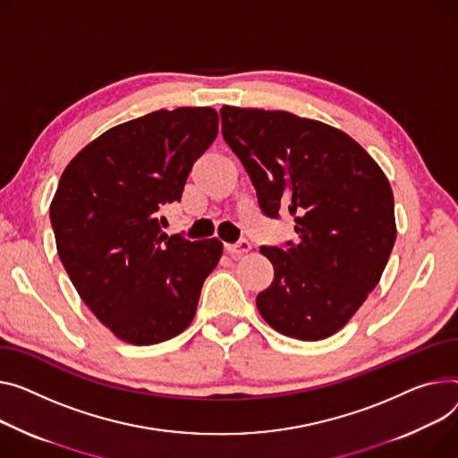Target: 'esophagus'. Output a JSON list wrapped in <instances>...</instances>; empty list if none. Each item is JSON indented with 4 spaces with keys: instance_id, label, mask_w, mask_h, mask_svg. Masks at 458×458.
Listing matches in <instances>:
<instances>
[{
    "instance_id": "34e87169",
    "label": "esophagus",
    "mask_w": 458,
    "mask_h": 458,
    "mask_svg": "<svg viewBox=\"0 0 458 458\" xmlns=\"http://www.w3.org/2000/svg\"><path fill=\"white\" fill-rule=\"evenodd\" d=\"M250 249L252 247H250V242L247 239H241V241L235 242V245H226L225 247V250L232 256H242V254H247Z\"/></svg>"
}]
</instances>
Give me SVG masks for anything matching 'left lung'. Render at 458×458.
<instances>
[{"instance_id":"obj_1","label":"left lung","mask_w":458,"mask_h":458,"mask_svg":"<svg viewBox=\"0 0 458 458\" xmlns=\"http://www.w3.org/2000/svg\"><path fill=\"white\" fill-rule=\"evenodd\" d=\"M221 121L263 216L289 211L296 223V242L261 247L274 280L258 294V310L287 337L326 339L362 306L390 258L388 180L355 140L320 121L237 106H223Z\"/></svg>"}]
</instances>
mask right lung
I'll list each match as a JSON object with an SVG mask.
<instances>
[{
    "label": "right lung",
    "instance_id": "right-lung-1",
    "mask_svg": "<svg viewBox=\"0 0 458 458\" xmlns=\"http://www.w3.org/2000/svg\"><path fill=\"white\" fill-rule=\"evenodd\" d=\"M219 132L213 108L158 110L86 145L60 176L49 217L56 250L82 301L121 341L176 337L217 267L219 239L162 232L195 160Z\"/></svg>",
    "mask_w": 458,
    "mask_h": 458
}]
</instances>
